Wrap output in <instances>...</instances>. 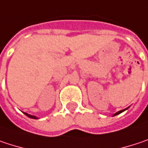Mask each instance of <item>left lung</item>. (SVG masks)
I'll use <instances>...</instances> for the list:
<instances>
[{"instance_id":"1","label":"left lung","mask_w":148,"mask_h":148,"mask_svg":"<svg viewBox=\"0 0 148 148\" xmlns=\"http://www.w3.org/2000/svg\"><path fill=\"white\" fill-rule=\"evenodd\" d=\"M126 109H127V108H125V109H123V110H120V111H119V112H117L116 114H114V116H115V115H118V114H121L122 112H124V111H125Z\"/></svg>"}]
</instances>
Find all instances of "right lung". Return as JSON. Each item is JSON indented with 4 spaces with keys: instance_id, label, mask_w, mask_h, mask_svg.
Masks as SVG:
<instances>
[{
    "instance_id": "obj_1",
    "label": "right lung",
    "mask_w": 148,
    "mask_h": 148,
    "mask_svg": "<svg viewBox=\"0 0 148 148\" xmlns=\"http://www.w3.org/2000/svg\"><path fill=\"white\" fill-rule=\"evenodd\" d=\"M26 116H28L29 118H30V119H37V117H35V116H33V115H30V114H26V113H24Z\"/></svg>"
}]
</instances>
